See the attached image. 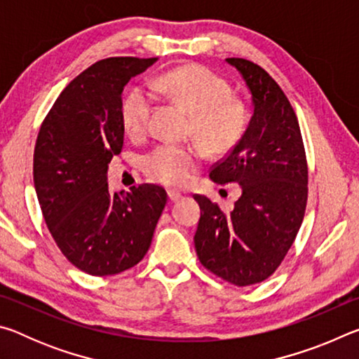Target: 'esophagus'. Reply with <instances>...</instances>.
Listing matches in <instances>:
<instances>
[{
  "instance_id": "34e87169",
  "label": "esophagus",
  "mask_w": 359,
  "mask_h": 359,
  "mask_svg": "<svg viewBox=\"0 0 359 359\" xmlns=\"http://www.w3.org/2000/svg\"><path fill=\"white\" fill-rule=\"evenodd\" d=\"M168 196H169V201H172V203H175V201H179V199L182 198V194L179 193V191H168Z\"/></svg>"
}]
</instances>
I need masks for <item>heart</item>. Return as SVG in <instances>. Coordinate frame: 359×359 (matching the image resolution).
Returning <instances> with one entry per match:
<instances>
[{"instance_id": "heart-1", "label": "heart", "mask_w": 359, "mask_h": 359, "mask_svg": "<svg viewBox=\"0 0 359 359\" xmlns=\"http://www.w3.org/2000/svg\"><path fill=\"white\" fill-rule=\"evenodd\" d=\"M155 93L166 96L191 114V133L212 155L233 149L245 131L247 112L239 100L231 98L229 85L204 66L190 65L168 71L150 82ZM154 93L135 87L121 107V118L131 137L149 131ZM201 165V151L191 145L161 144L144 160V171L166 187H184Z\"/></svg>"}]
</instances>
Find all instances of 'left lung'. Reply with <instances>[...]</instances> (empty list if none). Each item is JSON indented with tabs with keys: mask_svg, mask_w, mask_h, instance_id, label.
I'll return each instance as SVG.
<instances>
[{
	"mask_svg": "<svg viewBox=\"0 0 359 359\" xmlns=\"http://www.w3.org/2000/svg\"><path fill=\"white\" fill-rule=\"evenodd\" d=\"M252 95L247 130L224 160L212 168L215 184L241 185L233 210L196 194L194 248L204 267L247 287L266 280L282 263L301 228L307 203V161L296 114L261 66L226 58Z\"/></svg>",
	"mask_w": 359,
	"mask_h": 359,
	"instance_id": "1",
	"label": "left lung"
}]
</instances>
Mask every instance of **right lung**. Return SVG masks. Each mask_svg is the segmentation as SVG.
Returning <instances> with one entry per match:
<instances>
[{
	"label": "right lung",
	"mask_w": 359,
	"mask_h": 359,
	"mask_svg": "<svg viewBox=\"0 0 359 359\" xmlns=\"http://www.w3.org/2000/svg\"><path fill=\"white\" fill-rule=\"evenodd\" d=\"M156 60L115 57L90 66L58 96L36 141L33 179L47 228L90 276L136 266L168 201L158 185L111 193L107 184L109 163L123 147L121 93Z\"/></svg>",
	"instance_id": "add662e5"
}]
</instances>
